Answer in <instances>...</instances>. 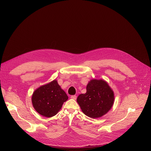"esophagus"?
<instances>
[{
  "instance_id": "1",
  "label": "esophagus",
  "mask_w": 151,
  "mask_h": 151,
  "mask_svg": "<svg viewBox=\"0 0 151 151\" xmlns=\"http://www.w3.org/2000/svg\"><path fill=\"white\" fill-rule=\"evenodd\" d=\"M76 96H75V95H73V96H70V98L71 99H74V100H76Z\"/></svg>"
}]
</instances>
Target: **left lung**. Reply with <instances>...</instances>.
<instances>
[{"instance_id": "obj_1", "label": "left lung", "mask_w": 151, "mask_h": 151, "mask_svg": "<svg viewBox=\"0 0 151 151\" xmlns=\"http://www.w3.org/2000/svg\"><path fill=\"white\" fill-rule=\"evenodd\" d=\"M114 101L113 91L103 80H91L87 86V92L80 94L77 102L83 113L92 118L102 116L108 112Z\"/></svg>"}]
</instances>
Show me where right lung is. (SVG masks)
I'll return each mask as SVG.
<instances>
[{"mask_svg": "<svg viewBox=\"0 0 151 151\" xmlns=\"http://www.w3.org/2000/svg\"><path fill=\"white\" fill-rule=\"evenodd\" d=\"M68 99L66 93L54 80L35 91L32 100L34 108L39 114L50 118L58 112Z\"/></svg>", "mask_w": 151, "mask_h": 151, "instance_id": "obj_1", "label": "right lung"}]
</instances>
